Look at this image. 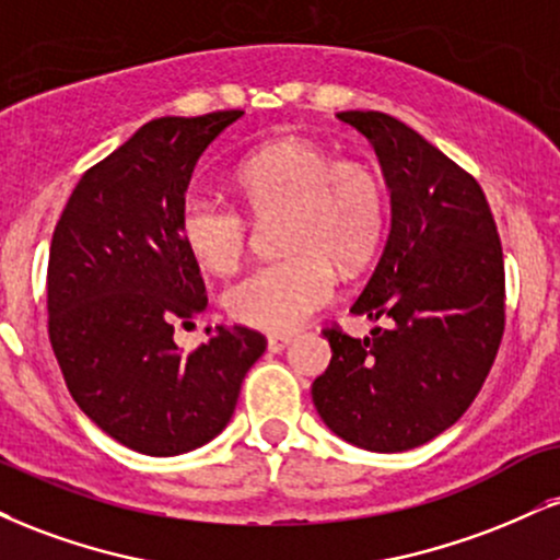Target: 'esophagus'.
<instances>
[{
    "label": "esophagus",
    "mask_w": 560,
    "mask_h": 560,
    "mask_svg": "<svg viewBox=\"0 0 560 560\" xmlns=\"http://www.w3.org/2000/svg\"><path fill=\"white\" fill-rule=\"evenodd\" d=\"M289 345H292V336H289V334H271V336H268V349H271V352H281V349H287Z\"/></svg>",
    "instance_id": "34e87169"
}]
</instances>
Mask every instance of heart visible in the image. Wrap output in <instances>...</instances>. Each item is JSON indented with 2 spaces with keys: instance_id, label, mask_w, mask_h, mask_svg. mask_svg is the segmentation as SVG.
Here are the masks:
<instances>
[{
  "instance_id": "b5f03b06",
  "label": "heart",
  "mask_w": 560,
  "mask_h": 560,
  "mask_svg": "<svg viewBox=\"0 0 560 560\" xmlns=\"http://www.w3.org/2000/svg\"><path fill=\"white\" fill-rule=\"evenodd\" d=\"M234 185L255 219L284 215L279 247L287 253L229 289L226 310L237 323L292 331L331 302V262L354 271L378 250L388 195L365 161L336 159L313 140H279L242 159ZM177 226L187 253L213 273H234L250 250L247 213L213 192L185 195Z\"/></svg>"
}]
</instances>
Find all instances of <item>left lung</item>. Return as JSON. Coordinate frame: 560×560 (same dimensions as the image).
Instances as JSON below:
<instances>
[{"label": "left lung", "instance_id": "obj_1", "mask_svg": "<svg viewBox=\"0 0 560 560\" xmlns=\"http://www.w3.org/2000/svg\"><path fill=\"white\" fill-rule=\"evenodd\" d=\"M373 143L390 187V232L352 313L375 326L352 339L323 328L331 365L313 383L328 428L394 454L433 441L480 394L506 328V271L480 182L381 112H341Z\"/></svg>", "mask_w": 560, "mask_h": 560}]
</instances>
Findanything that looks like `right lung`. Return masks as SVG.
<instances>
[{
    "instance_id": "1",
    "label": "right lung",
    "mask_w": 560,
    "mask_h": 560,
    "mask_svg": "<svg viewBox=\"0 0 560 560\" xmlns=\"http://www.w3.org/2000/svg\"><path fill=\"white\" fill-rule=\"evenodd\" d=\"M242 117H161L93 164L54 226L46 307L67 388L96 425L127 448L174 456L211 441L232 420L266 336L208 328L192 352L174 326L208 305L198 260L179 237L200 153Z\"/></svg>"
}]
</instances>
